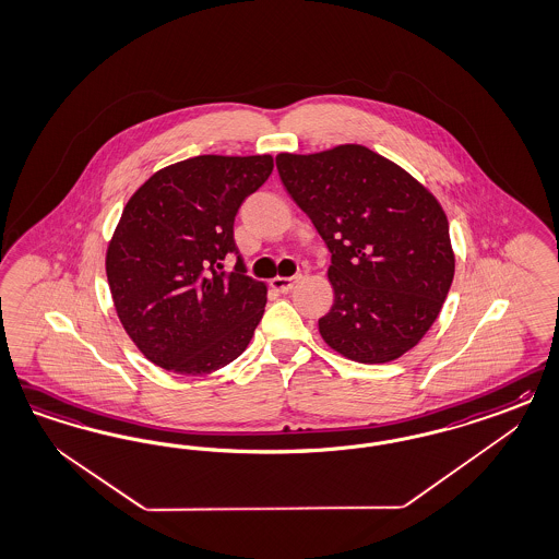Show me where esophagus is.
<instances>
[{"label":"esophagus","mask_w":559,"mask_h":559,"mask_svg":"<svg viewBox=\"0 0 559 559\" xmlns=\"http://www.w3.org/2000/svg\"><path fill=\"white\" fill-rule=\"evenodd\" d=\"M298 280H300V275H296V277H280L277 275V277L271 280L270 286L275 292H280V294H288L289 289L298 284Z\"/></svg>","instance_id":"1"}]
</instances>
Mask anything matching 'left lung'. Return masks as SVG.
Segmentation results:
<instances>
[{
    "label": "left lung",
    "instance_id": "left-lung-1",
    "mask_svg": "<svg viewBox=\"0 0 559 559\" xmlns=\"http://www.w3.org/2000/svg\"><path fill=\"white\" fill-rule=\"evenodd\" d=\"M275 164L331 251L335 298L319 319L324 343L360 364L401 358L432 326L454 277L440 201L366 145L282 152Z\"/></svg>",
    "mask_w": 559,
    "mask_h": 559
}]
</instances>
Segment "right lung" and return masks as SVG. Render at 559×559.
<instances>
[{
    "label": "right lung",
    "instance_id": "1",
    "mask_svg": "<svg viewBox=\"0 0 559 559\" xmlns=\"http://www.w3.org/2000/svg\"><path fill=\"white\" fill-rule=\"evenodd\" d=\"M273 170L270 154H205L164 166L129 198L108 240L117 317L145 358L203 377L236 360L265 312L267 286L222 271L242 201Z\"/></svg>",
    "mask_w": 559,
    "mask_h": 559
}]
</instances>
